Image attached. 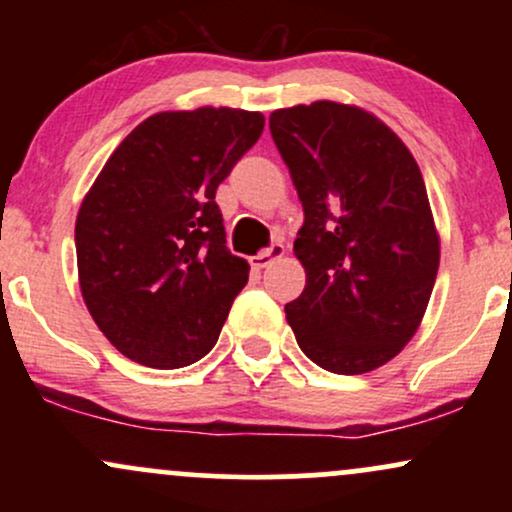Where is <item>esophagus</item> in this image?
Segmentation results:
<instances>
[{"mask_svg":"<svg viewBox=\"0 0 512 512\" xmlns=\"http://www.w3.org/2000/svg\"><path fill=\"white\" fill-rule=\"evenodd\" d=\"M284 252H286L284 243H281V240H276V243L269 245L267 250H260V252H257V255H252L250 257V264L255 269H262V267H267V264L272 262V260H276V257H284Z\"/></svg>","mask_w":512,"mask_h":512,"instance_id":"obj_1","label":"esophagus"}]
</instances>
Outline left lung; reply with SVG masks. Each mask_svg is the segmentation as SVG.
I'll use <instances>...</instances> for the list:
<instances>
[{"label": "left lung", "mask_w": 512, "mask_h": 512, "mask_svg": "<svg viewBox=\"0 0 512 512\" xmlns=\"http://www.w3.org/2000/svg\"><path fill=\"white\" fill-rule=\"evenodd\" d=\"M269 129L305 214L293 243L305 289L284 308L296 342L330 373L385 366L419 330L438 274L421 170L402 139L356 105L281 108Z\"/></svg>", "instance_id": "left-lung-1"}]
</instances>
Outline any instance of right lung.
Wrapping results in <instances>:
<instances>
[{"instance_id":"add662e5","label":"right lung","mask_w":512,"mask_h":512,"mask_svg":"<svg viewBox=\"0 0 512 512\" xmlns=\"http://www.w3.org/2000/svg\"><path fill=\"white\" fill-rule=\"evenodd\" d=\"M264 115L168 110L122 139L76 216L84 303L120 354L149 368L207 356L248 284L231 255L216 187L260 139Z\"/></svg>"}]
</instances>
